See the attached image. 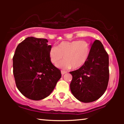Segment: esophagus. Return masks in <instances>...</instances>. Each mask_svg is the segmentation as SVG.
<instances>
[{
    "label": "esophagus",
    "mask_w": 124,
    "mask_h": 124,
    "mask_svg": "<svg viewBox=\"0 0 124 124\" xmlns=\"http://www.w3.org/2000/svg\"><path fill=\"white\" fill-rule=\"evenodd\" d=\"M66 73H67V72H65V71H63V70L61 71V73H62V76H63L64 74Z\"/></svg>",
    "instance_id": "34e87169"
}]
</instances>
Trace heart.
I'll list each match as a JSON object with an SVG mask.
<instances>
[{
	"label": "heart",
	"instance_id": "heart-1",
	"mask_svg": "<svg viewBox=\"0 0 124 124\" xmlns=\"http://www.w3.org/2000/svg\"><path fill=\"white\" fill-rule=\"evenodd\" d=\"M91 46L86 40H73L61 42L52 47L48 52L51 62L56 66L63 56L64 60L57 67L62 69L80 68L89 58Z\"/></svg>",
	"mask_w": 124,
	"mask_h": 124
}]
</instances>
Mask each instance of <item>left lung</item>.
I'll return each mask as SVG.
<instances>
[{"mask_svg":"<svg viewBox=\"0 0 124 124\" xmlns=\"http://www.w3.org/2000/svg\"><path fill=\"white\" fill-rule=\"evenodd\" d=\"M89 58L84 66L70 72V89L79 101L93 102L106 91L109 81V57L99 40L91 43Z\"/></svg>","mask_w":124,"mask_h":124,"instance_id":"left-lung-1","label":"left lung"}]
</instances>
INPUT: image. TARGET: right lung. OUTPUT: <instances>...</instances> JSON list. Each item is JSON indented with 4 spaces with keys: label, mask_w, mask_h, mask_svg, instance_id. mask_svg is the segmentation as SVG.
Here are the masks:
<instances>
[{
    "label": "right lung",
    "mask_w": 124,
    "mask_h": 124,
    "mask_svg": "<svg viewBox=\"0 0 124 124\" xmlns=\"http://www.w3.org/2000/svg\"><path fill=\"white\" fill-rule=\"evenodd\" d=\"M46 39L28 37L17 46L13 57L15 82L20 93L28 99L47 97L62 77L49 58L51 45Z\"/></svg>",
    "instance_id": "obj_1"
}]
</instances>
